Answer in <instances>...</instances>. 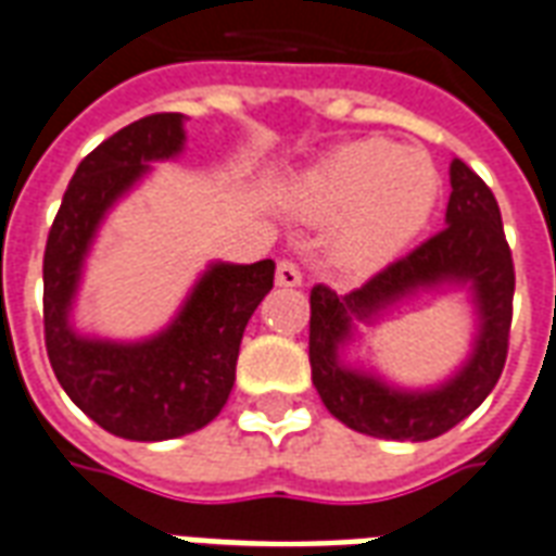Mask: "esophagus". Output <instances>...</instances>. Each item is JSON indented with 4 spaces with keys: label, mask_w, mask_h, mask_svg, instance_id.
Instances as JSON below:
<instances>
[{
    "label": "esophagus",
    "mask_w": 556,
    "mask_h": 556,
    "mask_svg": "<svg viewBox=\"0 0 556 556\" xmlns=\"http://www.w3.org/2000/svg\"><path fill=\"white\" fill-rule=\"evenodd\" d=\"M275 281H278V287H302V271L293 260H281L278 271H275Z\"/></svg>",
    "instance_id": "esophagus-1"
}]
</instances>
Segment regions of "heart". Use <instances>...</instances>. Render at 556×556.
Here are the masks:
<instances>
[{
  "instance_id": "b5f03b06",
  "label": "heart",
  "mask_w": 556,
  "mask_h": 556,
  "mask_svg": "<svg viewBox=\"0 0 556 556\" xmlns=\"http://www.w3.org/2000/svg\"><path fill=\"white\" fill-rule=\"evenodd\" d=\"M290 194L308 218H334V266L365 275L383 269L422 233L440 197V173L422 149L368 137L299 173Z\"/></svg>"
}]
</instances>
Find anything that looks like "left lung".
<instances>
[{"mask_svg":"<svg viewBox=\"0 0 556 556\" xmlns=\"http://www.w3.org/2000/svg\"><path fill=\"white\" fill-rule=\"evenodd\" d=\"M446 227L428 242L377 271L368 285L338 296L329 287L311 290V380L326 410L353 431L380 440L422 443L446 434L497 386L511 326L515 269L491 188L460 159L448 164ZM431 289H467L477 332L471 353L443 384L407 390L346 356L355 326Z\"/></svg>","mask_w":556,"mask_h":556,"instance_id":"obj_1","label":"left lung"}]
</instances>
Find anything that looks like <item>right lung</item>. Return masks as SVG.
<instances>
[{
  "label": "right lung",
  "mask_w": 556,
  "mask_h": 556,
  "mask_svg": "<svg viewBox=\"0 0 556 556\" xmlns=\"http://www.w3.org/2000/svg\"><path fill=\"white\" fill-rule=\"evenodd\" d=\"M182 149V113L137 119L92 149L68 182L45 251V338L56 380L104 431L143 443L200 431L222 413L236 383L242 332L275 278L271 260H218L149 338L116 341L74 326L86 257L110 208L155 161H173Z\"/></svg>",
  "instance_id": "obj_1"
}]
</instances>
